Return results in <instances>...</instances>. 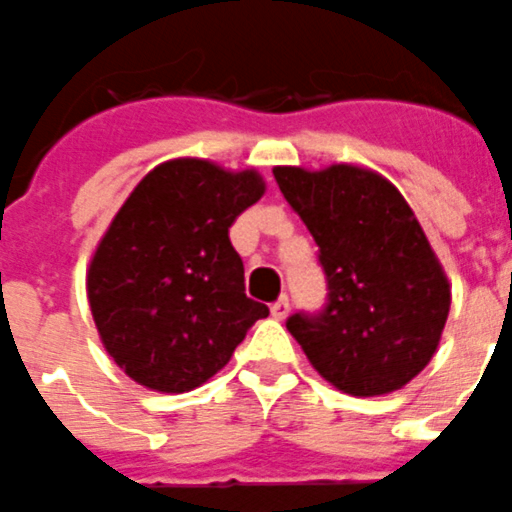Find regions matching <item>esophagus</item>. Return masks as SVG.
I'll list each match as a JSON object with an SVG mask.
<instances>
[{"instance_id":"34e87169","label":"esophagus","mask_w":512,"mask_h":512,"mask_svg":"<svg viewBox=\"0 0 512 512\" xmlns=\"http://www.w3.org/2000/svg\"><path fill=\"white\" fill-rule=\"evenodd\" d=\"M288 311H290L288 296H280L278 301H275L273 306H270V313H273V319H278V321H283L285 316H288Z\"/></svg>"}]
</instances>
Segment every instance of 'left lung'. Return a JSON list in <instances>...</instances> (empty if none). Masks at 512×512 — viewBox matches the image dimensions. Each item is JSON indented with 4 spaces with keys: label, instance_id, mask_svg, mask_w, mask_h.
Segmentation results:
<instances>
[{
    "label": "left lung",
    "instance_id": "obj_1",
    "mask_svg": "<svg viewBox=\"0 0 512 512\" xmlns=\"http://www.w3.org/2000/svg\"><path fill=\"white\" fill-rule=\"evenodd\" d=\"M290 209L319 245L326 306L285 326L313 370L349 395L403 388L431 362L451 290L398 188L372 170L275 168Z\"/></svg>",
    "mask_w": 512,
    "mask_h": 512
}]
</instances>
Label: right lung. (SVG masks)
Wrapping results in <instances>:
<instances>
[{"label": "right lung", "mask_w": 512, "mask_h": 512, "mask_svg": "<svg viewBox=\"0 0 512 512\" xmlns=\"http://www.w3.org/2000/svg\"><path fill=\"white\" fill-rule=\"evenodd\" d=\"M255 170L178 158L150 170L89 265L101 342L135 382L188 393L222 370L267 306L247 298L229 227L260 201Z\"/></svg>", "instance_id": "obj_1"}]
</instances>
